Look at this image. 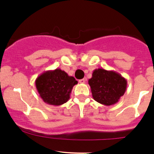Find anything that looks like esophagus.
<instances>
[{
  "mask_svg": "<svg viewBox=\"0 0 154 154\" xmlns=\"http://www.w3.org/2000/svg\"><path fill=\"white\" fill-rule=\"evenodd\" d=\"M85 79H81V80H79V82H80V83H85Z\"/></svg>",
  "mask_w": 154,
  "mask_h": 154,
  "instance_id": "obj_1",
  "label": "esophagus"
}]
</instances>
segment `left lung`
<instances>
[{"label":"left lung","mask_w":154,"mask_h":154,"mask_svg":"<svg viewBox=\"0 0 154 154\" xmlns=\"http://www.w3.org/2000/svg\"><path fill=\"white\" fill-rule=\"evenodd\" d=\"M94 100L105 106L118 103L127 88V80L114 71L97 69L88 80Z\"/></svg>","instance_id":"obj_1"}]
</instances>
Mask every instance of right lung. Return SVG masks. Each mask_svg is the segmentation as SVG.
<instances>
[{"label": "right lung", "instance_id": "right-lung-1", "mask_svg": "<svg viewBox=\"0 0 154 154\" xmlns=\"http://www.w3.org/2000/svg\"><path fill=\"white\" fill-rule=\"evenodd\" d=\"M77 81L60 69L46 71L37 77L35 85L43 102L51 106H60L70 98Z\"/></svg>", "mask_w": 154, "mask_h": 154}]
</instances>
